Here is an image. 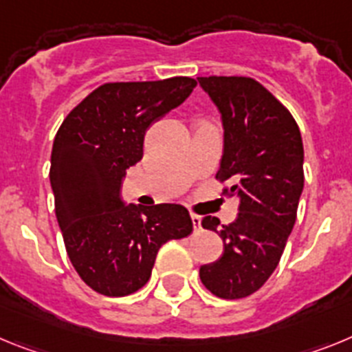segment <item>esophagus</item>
<instances>
[{"mask_svg":"<svg viewBox=\"0 0 352 352\" xmlns=\"http://www.w3.org/2000/svg\"><path fill=\"white\" fill-rule=\"evenodd\" d=\"M191 221H193V228H195V232L201 230V216H198V214L191 212Z\"/></svg>","mask_w":352,"mask_h":352,"instance_id":"1","label":"esophagus"}]
</instances>
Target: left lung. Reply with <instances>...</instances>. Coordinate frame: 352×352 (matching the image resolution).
Here are the masks:
<instances>
[{
  "label": "left lung",
  "instance_id": "1",
  "mask_svg": "<svg viewBox=\"0 0 352 352\" xmlns=\"http://www.w3.org/2000/svg\"><path fill=\"white\" fill-rule=\"evenodd\" d=\"M198 83L225 127L216 180L225 184L223 197H239L234 223L201 219L218 232L225 252L201 265L200 280L218 298L241 299L261 289L282 258L303 191V140L289 109L253 78L209 76Z\"/></svg>",
  "mask_w": 352,
  "mask_h": 352
}]
</instances>
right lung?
Here are the masks:
<instances>
[{
	"label": "right lung",
	"mask_w": 352,
	"mask_h": 352,
	"mask_svg": "<svg viewBox=\"0 0 352 352\" xmlns=\"http://www.w3.org/2000/svg\"><path fill=\"white\" fill-rule=\"evenodd\" d=\"M193 78L104 83L88 94L54 136L49 179L67 255L85 283L102 296L142 289L159 248L193 232L179 204L124 206L122 177L143 155L146 129L180 106Z\"/></svg>",
	"instance_id": "right-lung-1"
}]
</instances>
